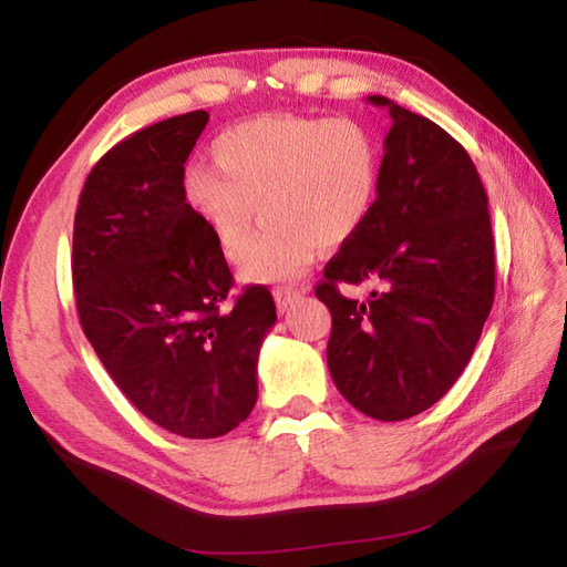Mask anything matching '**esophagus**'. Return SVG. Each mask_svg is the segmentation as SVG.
Wrapping results in <instances>:
<instances>
[{
	"instance_id": "esophagus-1",
	"label": "esophagus",
	"mask_w": 567,
	"mask_h": 567,
	"mask_svg": "<svg viewBox=\"0 0 567 567\" xmlns=\"http://www.w3.org/2000/svg\"><path fill=\"white\" fill-rule=\"evenodd\" d=\"M275 295V305L277 310L280 312H287L290 307L300 300V297L305 295V290H295V287H277V290L272 292Z\"/></svg>"
}]
</instances>
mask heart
Segmentation results:
<instances>
[{"label": "heart", "instance_id": "b5f03b06", "mask_svg": "<svg viewBox=\"0 0 567 567\" xmlns=\"http://www.w3.org/2000/svg\"><path fill=\"white\" fill-rule=\"evenodd\" d=\"M213 167H189L182 203L229 262L260 239L243 265L252 282L290 280L315 247H338L370 217L380 189V142L354 117L262 114L217 134Z\"/></svg>", "mask_w": 567, "mask_h": 567}]
</instances>
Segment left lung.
Listing matches in <instances>:
<instances>
[{
    "label": "left lung",
    "mask_w": 567,
    "mask_h": 567,
    "mask_svg": "<svg viewBox=\"0 0 567 567\" xmlns=\"http://www.w3.org/2000/svg\"><path fill=\"white\" fill-rule=\"evenodd\" d=\"M390 112L370 217L324 267L332 382L364 415L395 422L455 385L491 315L495 245L487 195L467 152L435 122L370 94ZM379 285L350 301L340 281Z\"/></svg>",
    "instance_id": "8db88e82"
}]
</instances>
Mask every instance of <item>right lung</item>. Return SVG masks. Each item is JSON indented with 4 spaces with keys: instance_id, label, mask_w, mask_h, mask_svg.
<instances>
[{
    "instance_id": "add662e5",
    "label": "right lung",
    "mask_w": 567,
    "mask_h": 567,
    "mask_svg": "<svg viewBox=\"0 0 567 567\" xmlns=\"http://www.w3.org/2000/svg\"><path fill=\"white\" fill-rule=\"evenodd\" d=\"M209 114L130 134L92 167L72 237L82 330L142 415L207 440L235 430L257 402V358L277 320L267 287L223 310L233 272L182 203L185 162Z\"/></svg>"
}]
</instances>
